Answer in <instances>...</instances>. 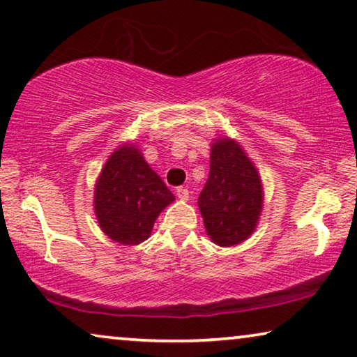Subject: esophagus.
<instances>
[{
	"label": "esophagus",
	"instance_id": "1",
	"mask_svg": "<svg viewBox=\"0 0 357 357\" xmlns=\"http://www.w3.org/2000/svg\"><path fill=\"white\" fill-rule=\"evenodd\" d=\"M175 195H177L178 199L186 201L190 197V191H188V188H185V186H178V188L175 190Z\"/></svg>",
	"mask_w": 357,
	"mask_h": 357
}]
</instances>
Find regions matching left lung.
<instances>
[{"label": "left lung", "instance_id": "obj_1", "mask_svg": "<svg viewBox=\"0 0 357 357\" xmlns=\"http://www.w3.org/2000/svg\"><path fill=\"white\" fill-rule=\"evenodd\" d=\"M211 172L197 206L206 231L222 248L248 239L261 212L259 172L238 144L220 139L212 145Z\"/></svg>", "mask_w": 357, "mask_h": 357}]
</instances>
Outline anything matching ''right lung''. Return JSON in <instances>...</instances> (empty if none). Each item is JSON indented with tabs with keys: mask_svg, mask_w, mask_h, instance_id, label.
Listing matches in <instances>:
<instances>
[{
	"mask_svg": "<svg viewBox=\"0 0 357 357\" xmlns=\"http://www.w3.org/2000/svg\"><path fill=\"white\" fill-rule=\"evenodd\" d=\"M175 199L142 153L123 145L109 156L96 185L98 225L109 239L124 245L144 243L156 217Z\"/></svg>",
	"mask_w": 357,
	"mask_h": 357,
	"instance_id": "right-lung-1",
	"label": "right lung"
}]
</instances>
